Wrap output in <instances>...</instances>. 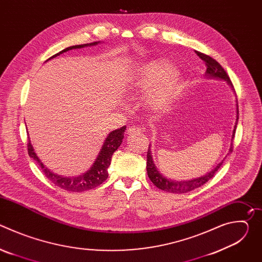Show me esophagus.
Returning <instances> with one entry per match:
<instances>
[{"mask_svg":"<svg viewBox=\"0 0 262 262\" xmlns=\"http://www.w3.org/2000/svg\"><path fill=\"white\" fill-rule=\"evenodd\" d=\"M142 129L140 126H137V125H133V126H129L127 128V134L128 135H136V134H139L141 133Z\"/></svg>","mask_w":262,"mask_h":262,"instance_id":"obj_1","label":"esophagus"}]
</instances>
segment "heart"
I'll return each mask as SVG.
<instances>
[{
  "mask_svg": "<svg viewBox=\"0 0 262 262\" xmlns=\"http://www.w3.org/2000/svg\"><path fill=\"white\" fill-rule=\"evenodd\" d=\"M168 61L157 60L146 64L134 77L132 87L136 90L148 89L156 86L149 93V99L156 106H165L170 103L179 92V76L176 71H170Z\"/></svg>",
  "mask_w": 262,
  "mask_h": 262,
  "instance_id": "b5f03b06",
  "label": "heart"
}]
</instances>
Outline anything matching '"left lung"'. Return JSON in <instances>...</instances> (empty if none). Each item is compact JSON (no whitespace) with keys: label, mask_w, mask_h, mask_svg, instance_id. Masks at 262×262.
I'll return each instance as SVG.
<instances>
[{"label":"left lung","mask_w":262,"mask_h":262,"mask_svg":"<svg viewBox=\"0 0 262 262\" xmlns=\"http://www.w3.org/2000/svg\"><path fill=\"white\" fill-rule=\"evenodd\" d=\"M197 54V56L203 60V62H205L206 65V74L208 77H212V78H219L222 80L227 81V83L231 86V88H233V85L230 81V78L228 77L227 72L224 70V68L221 66V64L215 61L213 58H211L208 55H205L203 53L200 52H195ZM234 90V88H233ZM235 92V91H234ZM237 115H236V123L233 129V135L232 138H234V134H235V129H236V124L238 121V105H237ZM232 144L231 147L229 149V152H232ZM223 162L220 163L212 171H210L208 174H206L205 176H202L200 178H196L193 180H189V181H173V180H169L167 178H165L157 169L154 160H152V156H151V151H150V146L148 147V151H147V174L149 179L152 181V183L157 186V188L169 192V193H175V194H182V193H186L193 191L197 188H200L201 185H203L204 183H206L209 179H211L214 174L216 173V171L221 168Z\"/></svg>","instance_id":"8db88e82"}]
</instances>
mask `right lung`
Returning <instances> with one entry per match:
<instances>
[{"label": "right lung", "instance_id": "obj_1", "mask_svg": "<svg viewBox=\"0 0 262 262\" xmlns=\"http://www.w3.org/2000/svg\"><path fill=\"white\" fill-rule=\"evenodd\" d=\"M97 45V42H93L90 45H80V46H72L69 48H66L65 50L61 51L60 53L52 56L50 59L57 57L58 55L65 53L69 50L72 49H81L87 46H95ZM49 59V60H50ZM125 126L118 128L114 132H112L108 134V136L106 137L99 155L95 161V163L93 164V166L91 167V169L86 172L84 175L78 176V177H64L61 175H57L55 173H53L52 171H50L43 164L42 162L38 159V157L36 156L33 146L30 143V139L28 142V154L29 156L35 160L37 163H38V166L41 168V170L43 171V173L46 174V176L53 182L55 183L59 188L68 191V192H85L88 190H92L94 188H97L98 185H100L108 176L107 174V168L111 164V160H112V156L117 150L118 147L121 145L122 143V139L124 138V130H125Z\"/></svg>", "mask_w": 262, "mask_h": 262}]
</instances>
